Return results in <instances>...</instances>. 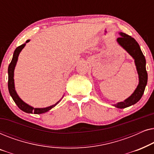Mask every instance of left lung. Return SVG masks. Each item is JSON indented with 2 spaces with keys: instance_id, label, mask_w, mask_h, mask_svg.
<instances>
[{
  "instance_id": "obj_1",
  "label": "left lung",
  "mask_w": 154,
  "mask_h": 154,
  "mask_svg": "<svg viewBox=\"0 0 154 154\" xmlns=\"http://www.w3.org/2000/svg\"><path fill=\"white\" fill-rule=\"evenodd\" d=\"M119 34L121 37L118 38L117 42L134 60L139 75V84L133 93L123 102H118L113 105L116 108L124 109L136 104L142 98L147 84L148 74L146 70V60L137 42L125 33L121 32Z\"/></svg>"
}]
</instances>
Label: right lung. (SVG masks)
<instances>
[{
    "label": "right lung",
    "mask_w": 154,
    "mask_h": 154,
    "mask_svg": "<svg viewBox=\"0 0 154 154\" xmlns=\"http://www.w3.org/2000/svg\"><path fill=\"white\" fill-rule=\"evenodd\" d=\"M30 40H27L26 43L22 44L20 46H19L15 49L13 54V57H12V61L9 64L8 66V90H9V92L10 96L12 97V100H14V102H15V104L17 105V106L20 108L21 110L24 111V112L28 113H35V114H40V113H43L47 112V111H50V109L53 108L58 104L59 102L62 100L61 99L60 100H59L55 104L50 106L48 107H45V108H33V106H30V105L27 104L26 103H25L24 101L21 100L20 97L18 96L17 93L15 88H14V68H15L17 62L19 54H20V52L22 51V50L24 48V46L26 45V43L29 42Z\"/></svg>",
    "instance_id": "obj_1"
}]
</instances>
